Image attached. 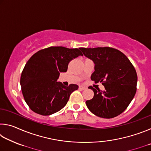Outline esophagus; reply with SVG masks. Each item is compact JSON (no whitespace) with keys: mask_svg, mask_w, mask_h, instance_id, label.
<instances>
[{"mask_svg":"<svg viewBox=\"0 0 151 151\" xmlns=\"http://www.w3.org/2000/svg\"><path fill=\"white\" fill-rule=\"evenodd\" d=\"M78 88H79V89H81V90H85V89L86 88L85 86H79Z\"/></svg>","mask_w":151,"mask_h":151,"instance_id":"obj_1","label":"esophagus"}]
</instances>
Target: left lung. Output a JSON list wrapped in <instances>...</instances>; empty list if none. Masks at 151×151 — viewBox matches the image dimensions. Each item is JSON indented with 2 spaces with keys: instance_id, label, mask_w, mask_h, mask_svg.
I'll use <instances>...</instances> for the list:
<instances>
[{
  "instance_id": "obj_1",
  "label": "left lung",
  "mask_w": 151,
  "mask_h": 151,
  "mask_svg": "<svg viewBox=\"0 0 151 151\" xmlns=\"http://www.w3.org/2000/svg\"><path fill=\"white\" fill-rule=\"evenodd\" d=\"M86 57L94 63L91 78L104 86V91L96 90L93 98L86 101L92 113L104 119L121 114L134 98L137 91V75L133 65L121 51L111 47L80 48Z\"/></svg>"
}]
</instances>
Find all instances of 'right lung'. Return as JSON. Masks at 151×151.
<instances>
[{
	"label": "right lung",
	"instance_id": "1",
	"mask_svg": "<svg viewBox=\"0 0 151 151\" xmlns=\"http://www.w3.org/2000/svg\"><path fill=\"white\" fill-rule=\"evenodd\" d=\"M78 56L83 54L78 48L50 47L30 58L22 72L20 86L24 101L33 112L48 116L66 105L78 86H66L57 79L60 73L67 71L70 61Z\"/></svg>",
	"mask_w": 151,
	"mask_h": 151
}]
</instances>
